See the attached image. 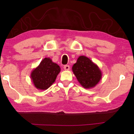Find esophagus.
<instances>
[{"label":"esophagus","mask_w":134,"mask_h":134,"mask_svg":"<svg viewBox=\"0 0 134 134\" xmlns=\"http://www.w3.org/2000/svg\"><path fill=\"white\" fill-rule=\"evenodd\" d=\"M63 68L66 71H68V70H69V69H70V67H69V65H65L64 66Z\"/></svg>","instance_id":"34e87169"}]
</instances>
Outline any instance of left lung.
Segmentation results:
<instances>
[{
	"instance_id": "left-lung-1",
	"label": "left lung",
	"mask_w": 134,
	"mask_h": 134,
	"mask_svg": "<svg viewBox=\"0 0 134 134\" xmlns=\"http://www.w3.org/2000/svg\"><path fill=\"white\" fill-rule=\"evenodd\" d=\"M72 70L78 82L86 89L94 87L102 78V72L98 66L83 55L79 56Z\"/></svg>"
}]
</instances>
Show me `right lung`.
Listing matches in <instances>:
<instances>
[{"label":"right lung","instance_id":"obj_1","mask_svg":"<svg viewBox=\"0 0 134 134\" xmlns=\"http://www.w3.org/2000/svg\"><path fill=\"white\" fill-rule=\"evenodd\" d=\"M60 70L59 66L50 58H44L32 71L30 77L36 88L45 90L54 83Z\"/></svg>","mask_w":134,"mask_h":134}]
</instances>
